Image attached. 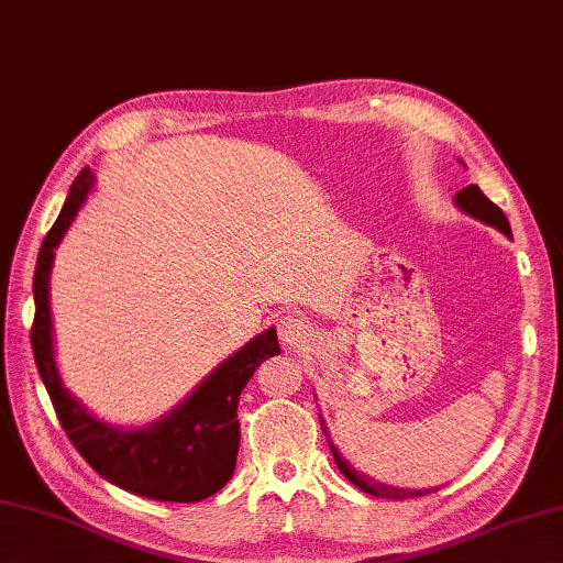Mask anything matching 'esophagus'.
Returning a JSON list of instances; mask_svg holds the SVG:
<instances>
[{"instance_id": "obj_1", "label": "esophagus", "mask_w": 563, "mask_h": 563, "mask_svg": "<svg viewBox=\"0 0 563 563\" xmlns=\"http://www.w3.org/2000/svg\"><path fill=\"white\" fill-rule=\"evenodd\" d=\"M314 333L312 321H309L305 314H297V312H288L285 317H280L278 321V336L285 345H300L305 341H309V336Z\"/></svg>"}]
</instances>
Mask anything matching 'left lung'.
<instances>
[{
  "instance_id": "1",
  "label": "left lung",
  "mask_w": 563,
  "mask_h": 563,
  "mask_svg": "<svg viewBox=\"0 0 563 563\" xmlns=\"http://www.w3.org/2000/svg\"><path fill=\"white\" fill-rule=\"evenodd\" d=\"M454 206H457L462 212L470 214V218L479 220L488 227H496L498 232H504L508 239L512 236L510 234V224H508V218L504 214V210H500L496 202L488 200L479 186H466L462 188L457 196H454ZM321 430L327 433V440H329V448L333 452V460H336L341 474L349 479L351 484H355L361 492L369 494V496H377V498H391V500H404V498H418V496H426L430 492H435V488H399V486H391V484H382L377 479H373V476H367L363 472H357L353 464L345 462L341 457V452L336 450V445H333L331 438H329V430L324 426V418H321Z\"/></svg>"
}]
</instances>
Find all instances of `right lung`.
<instances>
[{
  "mask_svg": "<svg viewBox=\"0 0 563 563\" xmlns=\"http://www.w3.org/2000/svg\"><path fill=\"white\" fill-rule=\"evenodd\" d=\"M91 186L93 174L81 169L35 261V319L31 329L35 365L67 438L93 472L135 496L164 504H196L218 494L232 479L239 452V394L266 357L280 353L278 333L273 327L258 333L214 367L181 404L147 426L121 428L87 411V406L71 397L57 369L51 271L55 249L77 218Z\"/></svg>",
  "mask_w": 563,
  "mask_h": 563,
  "instance_id": "right-lung-1",
  "label": "right lung"
}]
</instances>
